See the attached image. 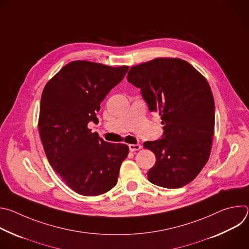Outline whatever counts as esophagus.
<instances>
[{
  "instance_id": "1",
  "label": "esophagus",
  "mask_w": 249,
  "mask_h": 249,
  "mask_svg": "<svg viewBox=\"0 0 249 249\" xmlns=\"http://www.w3.org/2000/svg\"><path fill=\"white\" fill-rule=\"evenodd\" d=\"M141 148H142V146L141 145H139V144H130L129 145V150L131 151V152H135V151H139V150H141Z\"/></svg>"
}]
</instances>
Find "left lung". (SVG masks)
Here are the masks:
<instances>
[{"label": "left lung", "mask_w": 249, "mask_h": 249, "mask_svg": "<svg viewBox=\"0 0 249 249\" xmlns=\"http://www.w3.org/2000/svg\"><path fill=\"white\" fill-rule=\"evenodd\" d=\"M127 81L141 89L150 111L159 112L161 139L145 142L157 158L149 180L164 188H180L207 163L215 129V102L198 71L178 58H157L130 69Z\"/></svg>", "instance_id": "1"}]
</instances>
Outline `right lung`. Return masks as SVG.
Wrapping results in <instances>:
<instances>
[{"instance_id": "1", "label": "right lung", "mask_w": 249, "mask_h": 249, "mask_svg": "<svg viewBox=\"0 0 249 249\" xmlns=\"http://www.w3.org/2000/svg\"><path fill=\"white\" fill-rule=\"evenodd\" d=\"M89 61L64 66L46 84L41 96L38 130L50 165L65 183L84 196H97L117 183L125 144L107 143L88 124L108 92L128 72Z\"/></svg>"}]
</instances>
